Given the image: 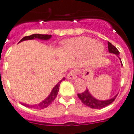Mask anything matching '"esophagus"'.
<instances>
[{"instance_id":"obj_1","label":"esophagus","mask_w":134,"mask_h":134,"mask_svg":"<svg viewBox=\"0 0 134 134\" xmlns=\"http://www.w3.org/2000/svg\"><path fill=\"white\" fill-rule=\"evenodd\" d=\"M68 79L70 80H75L77 78V74H76V71H71L70 73L68 74L67 76Z\"/></svg>"}]
</instances>
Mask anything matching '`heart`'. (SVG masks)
I'll use <instances>...</instances> for the list:
<instances>
[{"instance_id":"obj_1","label":"heart","mask_w":134,"mask_h":134,"mask_svg":"<svg viewBox=\"0 0 134 134\" xmlns=\"http://www.w3.org/2000/svg\"><path fill=\"white\" fill-rule=\"evenodd\" d=\"M65 46L68 52L76 55L87 54L91 59H95L104 52V47L100 42L87 37H79L67 40Z\"/></svg>"}]
</instances>
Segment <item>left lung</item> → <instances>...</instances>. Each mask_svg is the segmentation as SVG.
Segmentation results:
<instances>
[{"instance_id": "left-lung-1", "label": "left lung", "mask_w": 134, "mask_h": 134, "mask_svg": "<svg viewBox=\"0 0 134 134\" xmlns=\"http://www.w3.org/2000/svg\"><path fill=\"white\" fill-rule=\"evenodd\" d=\"M108 49H109V53L115 54L117 56H119V52L117 50L116 47L113 46L110 42H108ZM121 65H122V63H121ZM78 96L79 97V99L82 101V103L85 105L89 107L90 108H92V109H98L104 108V107H107V105L111 104L112 102L114 101V99H115L117 95L114 96L111 99H106V100H99V99L94 98L92 94H90L89 90L86 89L85 92H83L82 93H80V94H78Z\"/></svg>"}]
</instances>
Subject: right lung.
Returning a JSON list of instances; mask_svg holds the SVG:
<instances>
[{"mask_svg":"<svg viewBox=\"0 0 134 134\" xmlns=\"http://www.w3.org/2000/svg\"><path fill=\"white\" fill-rule=\"evenodd\" d=\"M52 38V35H40V34H34V35H30V36H27V37H23V39L20 41V42H23V41H26V40H35V39H38L40 40H49ZM19 42V43H20ZM65 80V78H63L61 80H60L57 84L54 87V88L52 89V92H50V94H49V96L44 99L43 101H42L40 103H38L37 104H25L23 103L22 104L24 106L27 107H30V108H33V109H42L46 108L47 107L49 106V104L52 103V102L54 101V99H56V96L58 94L59 90V85L63 80Z\"/></svg>","mask_w":134,"mask_h":134,"instance_id":"1","label":"right lung"}]
</instances>
